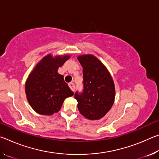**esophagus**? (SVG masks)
Here are the masks:
<instances>
[{"mask_svg": "<svg viewBox=\"0 0 159 159\" xmlns=\"http://www.w3.org/2000/svg\"><path fill=\"white\" fill-rule=\"evenodd\" d=\"M69 86L70 87V88H71V89L74 92V90H75V85H74V83H69Z\"/></svg>", "mask_w": 159, "mask_h": 159, "instance_id": "obj_1", "label": "esophagus"}]
</instances>
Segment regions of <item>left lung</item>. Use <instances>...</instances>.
<instances>
[{"label": "left lung", "instance_id": "8db88e82", "mask_svg": "<svg viewBox=\"0 0 159 159\" xmlns=\"http://www.w3.org/2000/svg\"><path fill=\"white\" fill-rule=\"evenodd\" d=\"M83 67V89L75 99L80 114L90 120H98L108 112L115 98L114 83L103 64L93 55L78 57Z\"/></svg>", "mask_w": 159, "mask_h": 159}]
</instances>
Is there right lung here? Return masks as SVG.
<instances>
[{"mask_svg": "<svg viewBox=\"0 0 159 159\" xmlns=\"http://www.w3.org/2000/svg\"><path fill=\"white\" fill-rule=\"evenodd\" d=\"M70 56H45L29 76L25 85L26 97L32 108L41 115L60 111L64 99L73 96L72 91L57 72Z\"/></svg>", "mask_w": 159, "mask_h": 159, "instance_id": "obj_1", "label": "right lung"}]
</instances>
